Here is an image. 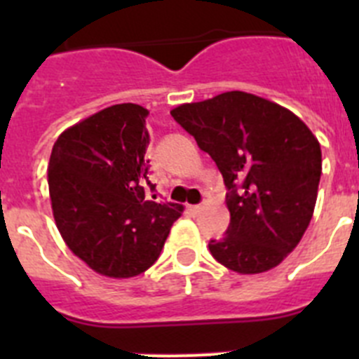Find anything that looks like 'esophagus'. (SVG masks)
<instances>
[{
	"instance_id": "esophagus-1",
	"label": "esophagus",
	"mask_w": 359,
	"mask_h": 359,
	"mask_svg": "<svg viewBox=\"0 0 359 359\" xmlns=\"http://www.w3.org/2000/svg\"><path fill=\"white\" fill-rule=\"evenodd\" d=\"M201 205H189V207H187V210L190 212V214L192 215H196V214H199V212H201Z\"/></svg>"
}]
</instances>
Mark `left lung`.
<instances>
[{"mask_svg":"<svg viewBox=\"0 0 359 359\" xmlns=\"http://www.w3.org/2000/svg\"><path fill=\"white\" fill-rule=\"evenodd\" d=\"M221 170L230 212L226 236L210 241L215 261L241 275L280 264L311 223L322 174L316 136L286 107L226 91L170 111Z\"/></svg>","mask_w":359,"mask_h":359,"instance_id":"1","label":"left lung"}]
</instances>
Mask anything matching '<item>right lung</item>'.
Returning <instances> with one entry per match:
<instances>
[{
  "label": "right lung",
  "instance_id": "right-lung-1",
  "mask_svg": "<svg viewBox=\"0 0 359 359\" xmlns=\"http://www.w3.org/2000/svg\"><path fill=\"white\" fill-rule=\"evenodd\" d=\"M149 111L115 104L62 131L48 163L55 224L98 275L131 278L160 257L183 205L145 201Z\"/></svg>",
  "mask_w": 359,
  "mask_h": 359
}]
</instances>
